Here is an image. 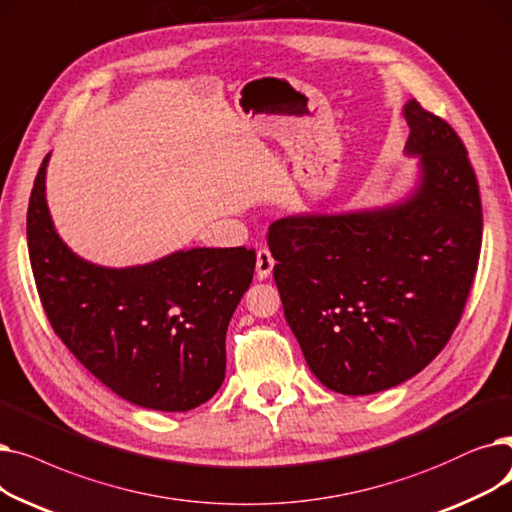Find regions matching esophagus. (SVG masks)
<instances>
[{"label": "esophagus", "instance_id": "1", "mask_svg": "<svg viewBox=\"0 0 512 512\" xmlns=\"http://www.w3.org/2000/svg\"><path fill=\"white\" fill-rule=\"evenodd\" d=\"M273 266H275L273 254H271L269 250H258V254H256V277H258L260 281L266 279V277L271 275Z\"/></svg>", "mask_w": 512, "mask_h": 512}]
</instances>
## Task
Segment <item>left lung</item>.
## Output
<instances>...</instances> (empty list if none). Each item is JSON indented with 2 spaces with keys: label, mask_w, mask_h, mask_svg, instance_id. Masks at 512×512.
Returning <instances> with one entry per match:
<instances>
[{
  "label": "left lung",
  "mask_w": 512,
  "mask_h": 512,
  "mask_svg": "<svg viewBox=\"0 0 512 512\" xmlns=\"http://www.w3.org/2000/svg\"><path fill=\"white\" fill-rule=\"evenodd\" d=\"M404 154L419 181L396 204L296 214L269 227L287 325L310 371L346 396L421 373L456 329L481 250V198L465 145L417 100Z\"/></svg>",
  "instance_id": "1"
}]
</instances>
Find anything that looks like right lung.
Instances as JSON below:
<instances>
[{
	"mask_svg": "<svg viewBox=\"0 0 512 512\" xmlns=\"http://www.w3.org/2000/svg\"><path fill=\"white\" fill-rule=\"evenodd\" d=\"M45 156L27 239L43 310L64 346L116 396L162 412L210 400L225 379V337L256 266L254 250L191 248L110 269L72 252L45 200Z\"/></svg>",
	"mask_w": 512,
	"mask_h": 512,
	"instance_id": "right-lung-1",
	"label": "right lung"
}]
</instances>
